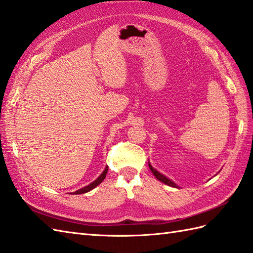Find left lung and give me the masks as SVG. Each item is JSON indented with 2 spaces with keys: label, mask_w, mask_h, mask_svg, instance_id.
Returning <instances> with one entry per match:
<instances>
[{
  "label": "left lung",
  "mask_w": 253,
  "mask_h": 253,
  "mask_svg": "<svg viewBox=\"0 0 253 253\" xmlns=\"http://www.w3.org/2000/svg\"><path fill=\"white\" fill-rule=\"evenodd\" d=\"M149 166H150V169H151V171L153 173V175L157 177V178L159 179V180H161L162 182H164V184H166V185H169V186H170V187H176L177 188V186H176V184L175 182H173L171 181L170 179H169V178H166V177L164 176V175H162V174H160L158 170H155L151 165L149 164Z\"/></svg>",
  "instance_id": "1"
}]
</instances>
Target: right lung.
<instances>
[{
    "instance_id": "1",
    "label": "right lung",
    "mask_w": 253,
    "mask_h": 253,
    "mask_svg": "<svg viewBox=\"0 0 253 253\" xmlns=\"http://www.w3.org/2000/svg\"><path fill=\"white\" fill-rule=\"evenodd\" d=\"M107 169H109V166H106V169L103 170V173H102V174L98 177V178H96L93 182H91L90 185H88V186H85V187L82 188V189H79V190H77V191H75V192H74V195H79V193H85V192H88V191H90V190H92L93 188H95L96 186H98L99 184H101V182L104 180L105 176H106V173H107Z\"/></svg>"
}]
</instances>
